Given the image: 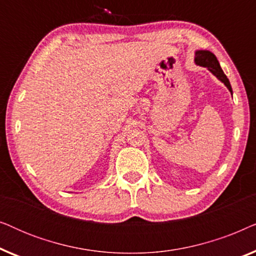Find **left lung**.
Masks as SVG:
<instances>
[{"label": "left lung", "instance_id": "obj_1", "mask_svg": "<svg viewBox=\"0 0 256 256\" xmlns=\"http://www.w3.org/2000/svg\"><path fill=\"white\" fill-rule=\"evenodd\" d=\"M194 62L196 65L208 68L216 78H218L220 82L228 88L230 94L233 96V90L232 87H230V80L226 76L225 73H224L222 68H220V64L214 54H212V52L208 50H197L194 52Z\"/></svg>", "mask_w": 256, "mask_h": 256}]
</instances>
